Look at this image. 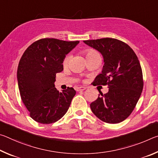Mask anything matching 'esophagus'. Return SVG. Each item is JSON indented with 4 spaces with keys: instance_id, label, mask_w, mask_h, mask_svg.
<instances>
[{
    "instance_id": "34e87169",
    "label": "esophagus",
    "mask_w": 158,
    "mask_h": 158,
    "mask_svg": "<svg viewBox=\"0 0 158 158\" xmlns=\"http://www.w3.org/2000/svg\"><path fill=\"white\" fill-rule=\"evenodd\" d=\"M86 89V87L85 86H79V87H77L76 88V90L77 91H81V90H84Z\"/></svg>"
}]
</instances>
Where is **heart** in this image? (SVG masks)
<instances>
[{"label": "heart", "instance_id": "heart-1", "mask_svg": "<svg viewBox=\"0 0 158 158\" xmlns=\"http://www.w3.org/2000/svg\"><path fill=\"white\" fill-rule=\"evenodd\" d=\"M84 53H85V57H86V58L90 56H92L93 54H96V53H98L97 52H96L95 50L92 49H85ZM69 59H70V56H69V55L66 56L65 57V58H64V60H63V65H68V63H69Z\"/></svg>", "mask_w": 158, "mask_h": 158}]
</instances>
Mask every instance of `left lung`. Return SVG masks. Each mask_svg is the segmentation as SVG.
Returning a JSON list of instances; mask_svg holds the SVG:
<instances>
[{
    "label": "left lung",
    "mask_w": 158,
    "mask_h": 158,
    "mask_svg": "<svg viewBox=\"0 0 158 158\" xmlns=\"http://www.w3.org/2000/svg\"><path fill=\"white\" fill-rule=\"evenodd\" d=\"M84 42L103 56L105 65L94 81L109 88L107 93L90 104L93 113L107 123L123 121L135 108L143 87L137 55L129 45L117 39L105 37Z\"/></svg>",
    "instance_id": "left-lung-1"
}]
</instances>
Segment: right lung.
<instances>
[{"label":"right lung","instance_id":"1","mask_svg":"<svg viewBox=\"0 0 158 158\" xmlns=\"http://www.w3.org/2000/svg\"><path fill=\"white\" fill-rule=\"evenodd\" d=\"M79 42L42 38L23 53L17 69L19 89L30 116L36 122L53 123L68 111L76 91L68 87L59 92L54 86L55 78L63 70L66 54Z\"/></svg>","mask_w":158,"mask_h":158}]
</instances>
